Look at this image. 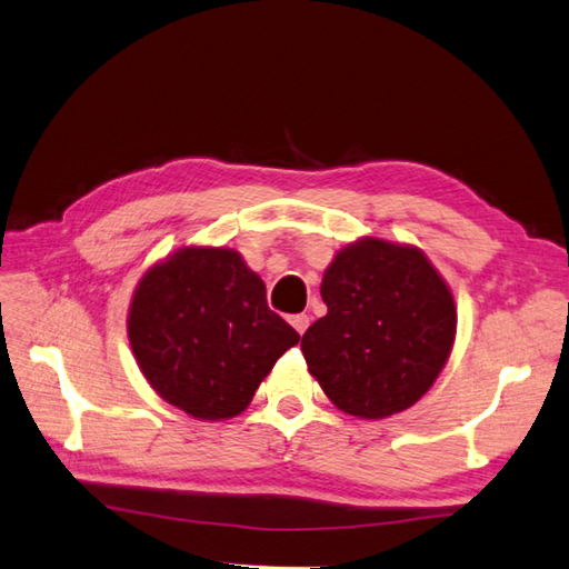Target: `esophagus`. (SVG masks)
Masks as SVG:
<instances>
[{"label":"esophagus","instance_id":"obj_1","mask_svg":"<svg viewBox=\"0 0 569 569\" xmlns=\"http://www.w3.org/2000/svg\"><path fill=\"white\" fill-rule=\"evenodd\" d=\"M291 325H293L298 335H303V332L308 330L310 318H308V316H293V318H291Z\"/></svg>","mask_w":569,"mask_h":569}]
</instances>
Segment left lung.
I'll use <instances>...</instances> for the list:
<instances>
[{
    "mask_svg": "<svg viewBox=\"0 0 569 569\" xmlns=\"http://www.w3.org/2000/svg\"><path fill=\"white\" fill-rule=\"evenodd\" d=\"M320 296L328 316L310 325L300 349L325 396L367 420L418 403L457 332L455 298L426 253L361 237L335 253Z\"/></svg>",
    "mask_w": 569,
    "mask_h": 569,
    "instance_id": "1",
    "label": "left lung"
}]
</instances>
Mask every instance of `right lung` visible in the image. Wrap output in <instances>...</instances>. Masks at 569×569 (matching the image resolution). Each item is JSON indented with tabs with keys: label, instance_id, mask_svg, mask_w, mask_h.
I'll return each mask as SVG.
<instances>
[{
	"label": "right lung",
	"instance_id": "1",
	"mask_svg": "<svg viewBox=\"0 0 569 569\" xmlns=\"http://www.w3.org/2000/svg\"><path fill=\"white\" fill-rule=\"evenodd\" d=\"M127 332L151 389L198 420L239 416L300 340L227 247H183L153 263L137 283Z\"/></svg>",
	"mask_w": 569,
	"mask_h": 569
}]
</instances>
